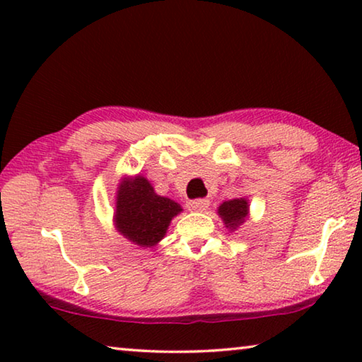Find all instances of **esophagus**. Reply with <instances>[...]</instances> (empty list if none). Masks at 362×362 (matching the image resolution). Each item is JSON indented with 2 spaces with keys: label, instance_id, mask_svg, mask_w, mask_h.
I'll return each mask as SVG.
<instances>
[{
  "label": "esophagus",
  "instance_id": "obj_1",
  "mask_svg": "<svg viewBox=\"0 0 362 362\" xmlns=\"http://www.w3.org/2000/svg\"><path fill=\"white\" fill-rule=\"evenodd\" d=\"M188 209L194 212H204L207 207H209V201L207 199H193L188 201Z\"/></svg>",
  "mask_w": 362,
  "mask_h": 362
}]
</instances>
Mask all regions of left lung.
Returning a JSON list of instances; mask_svg holds the SVG:
<instances>
[{"mask_svg": "<svg viewBox=\"0 0 362 362\" xmlns=\"http://www.w3.org/2000/svg\"><path fill=\"white\" fill-rule=\"evenodd\" d=\"M218 217L223 220V225L230 231H235L246 222L249 217V199L235 198L230 201H223L217 209Z\"/></svg>", "mask_w": 362, "mask_h": 362, "instance_id": "obj_1", "label": "left lung"}]
</instances>
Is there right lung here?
Segmentation results:
<instances>
[{"label":"right lung","mask_w":362,"mask_h":362,"mask_svg":"<svg viewBox=\"0 0 362 362\" xmlns=\"http://www.w3.org/2000/svg\"><path fill=\"white\" fill-rule=\"evenodd\" d=\"M182 211L179 203L158 194L144 175H126L116 188L113 223L127 241L144 249L155 247Z\"/></svg>","instance_id":"right-lung-1"}]
</instances>
